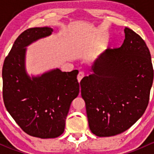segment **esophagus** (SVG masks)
Listing matches in <instances>:
<instances>
[{
	"instance_id": "34e87169",
	"label": "esophagus",
	"mask_w": 154,
	"mask_h": 154,
	"mask_svg": "<svg viewBox=\"0 0 154 154\" xmlns=\"http://www.w3.org/2000/svg\"><path fill=\"white\" fill-rule=\"evenodd\" d=\"M83 77H84V73H83V71H80L78 75H77V80H78L79 83H80V80L83 78Z\"/></svg>"
}]
</instances>
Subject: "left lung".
Returning <instances> with one entry per match:
<instances>
[{
    "mask_svg": "<svg viewBox=\"0 0 154 154\" xmlns=\"http://www.w3.org/2000/svg\"><path fill=\"white\" fill-rule=\"evenodd\" d=\"M120 48H109L80 82L88 126L100 137L120 134L147 109L153 80L150 53L142 37L125 27Z\"/></svg>",
    "mask_w": 154,
    "mask_h": 154,
    "instance_id": "1",
    "label": "left lung"
}]
</instances>
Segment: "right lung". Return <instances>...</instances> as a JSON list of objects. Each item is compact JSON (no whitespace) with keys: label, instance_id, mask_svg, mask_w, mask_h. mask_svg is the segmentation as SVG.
Wrapping results in <instances>:
<instances>
[{"label":"right lung","instance_id":"obj_1","mask_svg":"<svg viewBox=\"0 0 154 154\" xmlns=\"http://www.w3.org/2000/svg\"><path fill=\"white\" fill-rule=\"evenodd\" d=\"M53 32L33 27L21 32L4 60L3 99L7 111L24 132L41 139L57 138L64 132L70 106L80 91L77 70H53L30 77L24 68L26 46Z\"/></svg>","mask_w":154,"mask_h":154}]
</instances>
